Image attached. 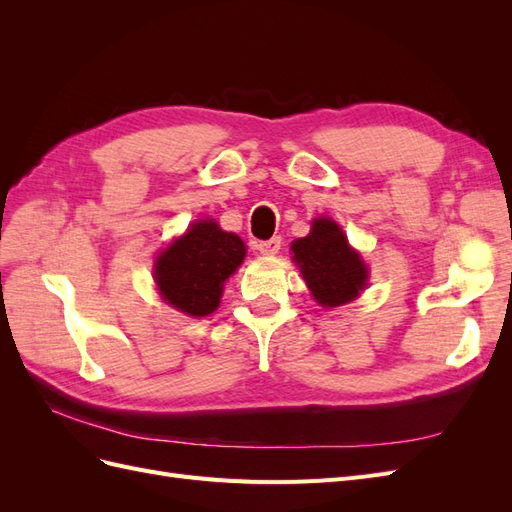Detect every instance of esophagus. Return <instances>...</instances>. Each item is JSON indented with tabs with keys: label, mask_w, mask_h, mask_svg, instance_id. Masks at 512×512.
Instances as JSON below:
<instances>
[{
	"label": "esophagus",
	"mask_w": 512,
	"mask_h": 512,
	"mask_svg": "<svg viewBox=\"0 0 512 512\" xmlns=\"http://www.w3.org/2000/svg\"><path fill=\"white\" fill-rule=\"evenodd\" d=\"M280 247H282V237H271L267 241H256V250L260 254H267V256H273V254L280 252Z\"/></svg>",
	"instance_id": "34e87169"
}]
</instances>
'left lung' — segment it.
Listing matches in <instances>:
<instances>
[{
    "instance_id": "8db88e82",
    "label": "left lung",
    "mask_w": 512,
    "mask_h": 512,
    "mask_svg": "<svg viewBox=\"0 0 512 512\" xmlns=\"http://www.w3.org/2000/svg\"><path fill=\"white\" fill-rule=\"evenodd\" d=\"M294 252L303 280L322 307H337L352 301L367 282V267L344 237L339 226L327 218L314 222L307 237L297 239Z\"/></svg>"
}]
</instances>
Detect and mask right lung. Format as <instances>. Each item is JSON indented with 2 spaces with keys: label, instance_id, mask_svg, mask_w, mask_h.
Returning <instances> with one entry per match:
<instances>
[{
  "label": "right lung",
  "instance_id": "right-lung-1",
  "mask_svg": "<svg viewBox=\"0 0 512 512\" xmlns=\"http://www.w3.org/2000/svg\"><path fill=\"white\" fill-rule=\"evenodd\" d=\"M245 243L211 220L192 224L156 262V282L164 301L190 316H207L220 305L222 286L237 271Z\"/></svg>",
  "mask_w": 512,
  "mask_h": 512
}]
</instances>
